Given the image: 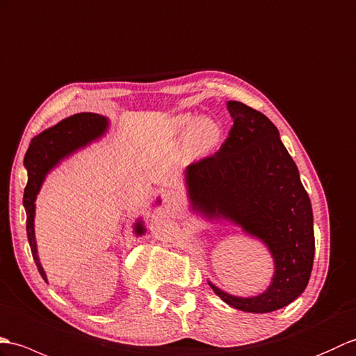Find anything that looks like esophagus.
Here are the masks:
<instances>
[{"instance_id":"obj_1","label":"esophagus","mask_w":356,"mask_h":356,"mask_svg":"<svg viewBox=\"0 0 356 356\" xmlns=\"http://www.w3.org/2000/svg\"><path fill=\"white\" fill-rule=\"evenodd\" d=\"M163 198L168 204H173L177 205L181 201V195L178 191H173V188H168V191H164L163 193Z\"/></svg>"}]
</instances>
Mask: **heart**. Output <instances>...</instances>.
Instances as JSON below:
<instances>
[{
  "label": "heart",
  "instance_id": "1",
  "mask_svg": "<svg viewBox=\"0 0 356 356\" xmlns=\"http://www.w3.org/2000/svg\"><path fill=\"white\" fill-rule=\"evenodd\" d=\"M173 129L178 134H188L192 132V145L193 151L198 156L209 155L215 147L220 143L222 138V129L220 124L213 120L210 117H204L201 120L196 118V115L184 114L173 118Z\"/></svg>",
  "mask_w": 356,
  "mask_h": 356
}]
</instances>
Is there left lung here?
<instances>
[{
	"label": "left lung",
	"mask_w": 356,
	"mask_h": 356,
	"mask_svg": "<svg viewBox=\"0 0 356 356\" xmlns=\"http://www.w3.org/2000/svg\"><path fill=\"white\" fill-rule=\"evenodd\" d=\"M233 118L216 154L186 169L191 209L209 220L241 227L262 241L274 259L271 285L254 297H236L209 282L236 309L265 314L288 306L311 277L315 239L311 200L273 122L241 102H227Z\"/></svg>",
	"instance_id": "8db88e82"
}]
</instances>
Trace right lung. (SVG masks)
Returning a JSON list of instances; mask_svg holds the SVG:
<instances>
[{
    "instance_id": "obj_1",
    "label": "right lung",
    "mask_w": 356,
    "mask_h": 356,
    "mask_svg": "<svg viewBox=\"0 0 356 356\" xmlns=\"http://www.w3.org/2000/svg\"><path fill=\"white\" fill-rule=\"evenodd\" d=\"M108 126L109 120L106 117L94 113H79L67 117L31 140L27 154L24 156V165H26L29 173L27 186L24 188V207H26L27 213V238L38 271L45 282L47 275L41 262H39L35 239L36 195L44 183L45 175L54 165H58L60 160H64L65 156L71 155L77 149L85 147L91 141L104 137L108 131ZM156 202L160 204V200ZM145 232L146 228L143 225V220L138 219L134 224V233L141 236Z\"/></svg>"
}]
</instances>
